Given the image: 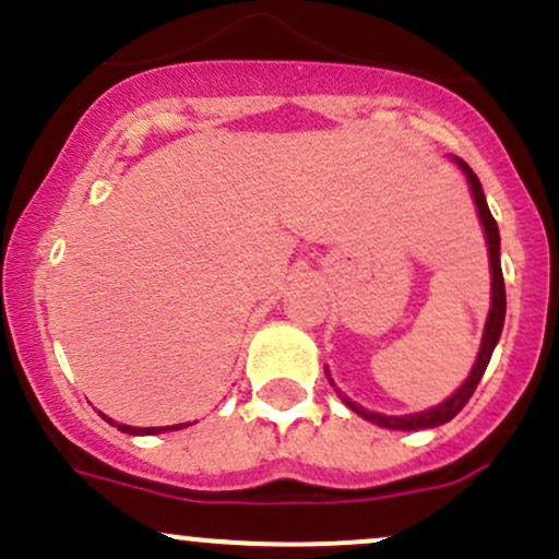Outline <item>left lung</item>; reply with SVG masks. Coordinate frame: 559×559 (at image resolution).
Segmentation results:
<instances>
[{"mask_svg":"<svg viewBox=\"0 0 559 559\" xmlns=\"http://www.w3.org/2000/svg\"><path fill=\"white\" fill-rule=\"evenodd\" d=\"M456 164H459V167H462L464 175H467L472 195H475L477 212H480L483 228H486V241H488V254H490V275H493V284H490V312H488V321H486V331H483L480 353H477V360H475V366H472L467 382H464L462 388L453 392L449 401H443V403H440V406H435V408H429V411H421V414L382 416V414H373V411L360 408L358 403H353V401H349V397H342V401H345L347 406L355 411V414H360V416H364V419H369V421H373V425H379V427H390V429H425V427H438V425H445V421H451L453 416L459 414V411L467 406V401L472 397V392H475L477 382H480V377H483V373H486V366H488L490 355H493L496 342H499V336H501V326H504L507 292H504V275H501V260H499V228H496L493 214H490V210H488L486 195H483V186H480V180H477V175L469 169L467 162H462V158H456Z\"/></svg>","mask_w":559,"mask_h":559,"instance_id":"1","label":"left lung"}]
</instances>
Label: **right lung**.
Returning a JSON list of instances; mask_svg holds the SVG:
<instances>
[{
	"instance_id": "right-lung-1",
	"label": "right lung",
	"mask_w": 559,
	"mask_h": 559,
	"mask_svg": "<svg viewBox=\"0 0 559 559\" xmlns=\"http://www.w3.org/2000/svg\"><path fill=\"white\" fill-rule=\"evenodd\" d=\"M103 419H108V416H103ZM110 425H116V421H110ZM116 427H119L121 432H130V435H156V432H167V429H180L186 425H175V427H127V425H116Z\"/></svg>"
}]
</instances>
